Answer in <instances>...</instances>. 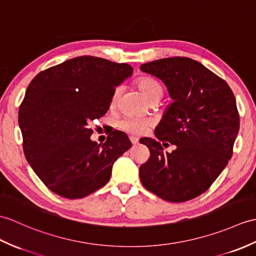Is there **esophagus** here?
<instances>
[{
    "instance_id": "obj_1",
    "label": "esophagus",
    "mask_w": 256,
    "mask_h": 256,
    "mask_svg": "<svg viewBox=\"0 0 256 256\" xmlns=\"http://www.w3.org/2000/svg\"><path fill=\"white\" fill-rule=\"evenodd\" d=\"M130 142H132L133 145H136V144H138V138H134V136H130Z\"/></svg>"
}]
</instances>
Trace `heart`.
Listing matches in <instances>:
<instances>
[{
    "label": "heart",
    "instance_id": "obj_1",
    "mask_svg": "<svg viewBox=\"0 0 256 256\" xmlns=\"http://www.w3.org/2000/svg\"><path fill=\"white\" fill-rule=\"evenodd\" d=\"M140 90L146 94V97L152 102H157L162 98L164 94V87L162 82L156 77L152 75H142L136 80ZM121 97V87L116 86L111 96V104L116 106L118 102ZM152 126V120L150 118L142 116H126L118 121V126L122 130L133 134V135H142Z\"/></svg>",
    "mask_w": 256,
    "mask_h": 256
}]
</instances>
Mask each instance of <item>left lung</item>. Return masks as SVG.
Instances as JSON below:
<instances>
[{
    "mask_svg": "<svg viewBox=\"0 0 256 256\" xmlns=\"http://www.w3.org/2000/svg\"><path fill=\"white\" fill-rule=\"evenodd\" d=\"M162 80L174 102L155 128L160 141L177 148L164 156L160 142L142 138L150 156L140 167V179L160 198L182 203L210 188L232 156L240 128L229 85L200 62L184 56L140 65Z\"/></svg>",
    "mask_w": 256,
    "mask_h": 256,
    "instance_id": "obj_1",
    "label": "left lung"
}]
</instances>
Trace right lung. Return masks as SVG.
I'll return each instance as SVG.
<instances>
[{
  "label": "right lung",
  "instance_id": "add662e5",
  "mask_svg": "<svg viewBox=\"0 0 256 256\" xmlns=\"http://www.w3.org/2000/svg\"><path fill=\"white\" fill-rule=\"evenodd\" d=\"M132 73L126 63L84 56L42 70L28 85L18 111L24 154L53 193L82 198L110 180L132 142L121 130L104 144L92 142L90 123L104 116L114 88Z\"/></svg>",
  "mask_w": 256,
  "mask_h": 256
}]
</instances>
